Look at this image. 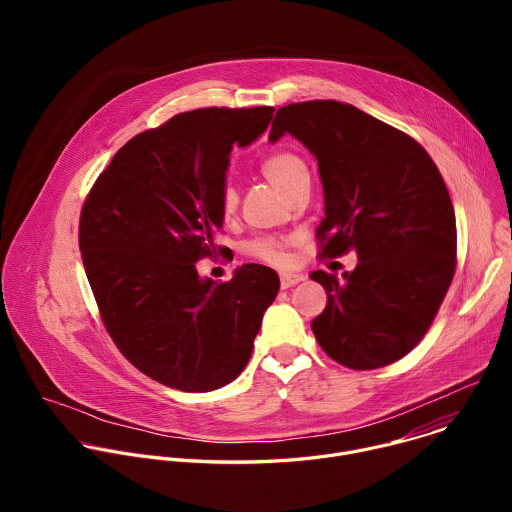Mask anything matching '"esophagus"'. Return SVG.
I'll use <instances>...</instances> for the list:
<instances>
[{"instance_id":"1","label":"esophagus","mask_w":512,"mask_h":512,"mask_svg":"<svg viewBox=\"0 0 512 512\" xmlns=\"http://www.w3.org/2000/svg\"><path fill=\"white\" fill-rule=\"evenodd\" d=\"M279 281H281V287L287 289V287H294L296 283L304 281V275H300V273H281Z\"/></svg>"}]
</instances>
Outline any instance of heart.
Masks as SVG:
<instances>
[{"mask_svg":"<svg viewBox=\"0 0 512 512\" xmlns=\"http://www.w3.org/2000/svg\"><path fill=\"white\" fill-rule=\"evenodd\" d=\"M261 172L265 174V178L277 186L283 194H289V190L294 188L304 176H308V168L304 164V160L294 154V152H275L271 156H267L261 164ZM239 202V194L237 188L227 182L223 188V196H221V204H223V212L227 216H231L237 208ZM285 245L287 239H275V237H267V239H257L253 241L247 249L253 257L273 263V265H283L287 261V253H285Z\"/></svg>","mask_w":512,"mask_h":512,"instance_id":"heart-1","label":"heart"}]
</instances>
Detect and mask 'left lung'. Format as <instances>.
I'll return each instance as SVG.
<instances>
[{"label": "left lung", "instance_id": "obj_1", "mask_svg": "<svg viewBox=\"0 0 512 512\" xmlns=\"http://www.w3.org/2000/svg\"><path fill=\"white\" fill-rule=\"evenodd\" d=\"M289 133L318 160L322 257L356 251L342 279L326 271L312 320L322 350L354 371L381 369L423 338L456 271V214L444 178L403 131L338 101L281 107L269 141Z\"/></svg>", "mask_w": 512, "mask_h": 512}]
</instances>
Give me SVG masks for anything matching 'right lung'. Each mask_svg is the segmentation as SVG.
I'll list each match as a JSON object with an SVG mask.
<instances>
[{
	"instance_id": "obj_1",
	"label": "right lung",
	"mask_w": 512,
	"mask_h": 512,
	"mask_svg": "<svg viewBox=\"0 0 512 512\" xmlns=\"http://www.w3.org/2000/svg\"><path fill=\"white\" fill-rule=\"evenodd\" d=\"M273 107L194 109L129 139L89 192L79 225L85 271L103 324L150 379L186 393L235 381L279 291L273 269L200 277L223 227L233 143H253Z\"/></svg>"
}]
</instances>
